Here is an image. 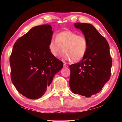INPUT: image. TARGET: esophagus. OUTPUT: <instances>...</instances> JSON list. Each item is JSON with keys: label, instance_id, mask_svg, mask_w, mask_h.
Instances as JSON below:
<instances>
[{"label": "esophagus", "instance_id": "34e87169", "mask_svg": "<svg viewBox=\"0 0 122 122\" xmlns=\"http://www.w3.org/2000/svg\"><path fill=\"white\" fill-rule=\"evenodd\" d=\"M63 67L64 68H68V66L67 65H66V63H64L63 64Z\"/></svg>", "mask_w": 122, "mask_h": 122}]
</instances>
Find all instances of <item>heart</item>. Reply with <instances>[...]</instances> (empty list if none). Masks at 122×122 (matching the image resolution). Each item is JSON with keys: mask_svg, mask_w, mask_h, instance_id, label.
I'll list each match as a JSON object with an SVG mask.
<instances>
[{"mask_svg": "<svg viewBox=\"0 0 122 122\" xmlns=\"http://www.w3.org/2000/svg\"><path fill=\"white\" fill-rule=\"evenodd\" d=\"M49 49L51 55L57 56L62 49V55L67 61L78 62L83 58L88 48L87 39L71 30L59 32L56 38L52 37L49 42Z\"/></svg>", "mask_w": 122, "mask_h": 122, "instance_id": "obj_1", "label": "heart"}]
</instances>
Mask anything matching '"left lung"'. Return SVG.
I'll use <instances>...</instances> for the list:
<instances>
[{"mask_svg":"<svg viewBox=\"0 0 122 122\" xmlns=\"http://www.w3.org/2000/svg\"><path fill=\"white\" fill-rule=\"evenodd\" d=\"M87 39L88 48L83 60L69 66V86L71 92L90 97L102 90L110 79L112 59L108 42L92 25L76 22Z\"/></svg>","mask_w":122,"mask_h":122,"instance_id":"8db88e82","label":"left lung"}]
</instances>
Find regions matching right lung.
Masks as SVG:
<instances>
[{
  "label": "right lung",
  "mask_w": 122,
  "mask_h": 122,
  "mask_svg": "<svg viewBox=\"0 0 122 122\" xmlns=\"http://www.w3.org/2000/svg\"><path fill=\"white\" fill-rule=\"evenodd\" d=\"M53 30L50 25L33 27L16 41L10 56L11 78L19 93L36 100L46 93L63 63L49 49Z\"/></svg>",
  "instance_id": "1"
}]
</instances>
